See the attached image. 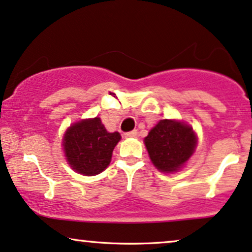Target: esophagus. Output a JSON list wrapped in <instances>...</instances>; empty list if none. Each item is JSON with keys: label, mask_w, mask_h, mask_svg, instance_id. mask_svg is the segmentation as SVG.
Returning <instances> with one entry per match:
<instances>
[{"label": "esophagus", "mask_w": 252, "mask_h": 252, "mask_svg": "<svg viewBox=\"0 0 252 252\" xmlns=\"http://www.w3.org/2000/svg\"><path fill=\"white\" fill-rule=\"evenodd\" d=\"M137 133H138V132H137V130H132V131L124 133V137H126V138H130V137H136Z\"/></svg>", "instance_id": "1"}]
</instances>
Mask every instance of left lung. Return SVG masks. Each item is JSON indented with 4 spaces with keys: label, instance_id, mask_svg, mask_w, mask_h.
Returning a JSON list of instances; mask_svg holds the SVG:
<instances>
[{
    "label": "left lung",
    "instance_id": "obj_1",
    "mask_svg": "<svg viewBox=\"0 0 252 252\" xmlns=\"http://www.w3.org/2000/svg\"><path fill=\"white\" fill-rule=\"evenodd\" d=\"M144 143L155 166L161 172H173L193 155L196 136L183 122L161 120L145 137Z\"/></svg>",
    "mask_w": 252,
    "mask_h": 252
}]
</instances>
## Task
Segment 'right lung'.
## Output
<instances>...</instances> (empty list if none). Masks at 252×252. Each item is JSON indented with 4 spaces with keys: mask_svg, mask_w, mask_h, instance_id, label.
I'll return each instance as SVG.
<instances>
[{
    "mask_svg": "<svg viewBox=\"0 0 252 252\" xmlns=\"http://www.w3.org/2000/svg\"><path fill=\"white\" fill-rule=\"evenodd\" d=\"M121 139L119 132H108L98 117L73 124L63 137V150L73 170L84 176L101 173L110 163Z\"/></svg>",
    "mask_w": 252,
    "mask_h": 252,
    "instance_id": "obj_1",
    "label": "right lung"
}]
</instances>
